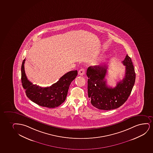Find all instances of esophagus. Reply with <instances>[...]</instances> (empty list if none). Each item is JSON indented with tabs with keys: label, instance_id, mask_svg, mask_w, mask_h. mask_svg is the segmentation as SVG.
<instances>
[{
	"label": "esophagus",
	"instance_id": "1",
	"mask_svg": "<svg viewBox=\"0 0 153 153\" xmlns=\"http://www.w3.org/2000/svg\"><path fill=\"white\" fill-rule=\"evenodd\" d=\"M85 68H82L79 70L78 71V74L79 75L82 76L85 74Z\"/></svg>",
	"mask_w": 153,
	"mask_h": 153
}]
</instances>
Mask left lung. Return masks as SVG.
<instances>
[{"instance_id": "obj_1", "label": "left lung", "mask_w": 153, "mask_h": 153, "mask_svg": "<svg viewBox=\"0 0 153 153\" xmlns=\"http://www.w3.org/2000/svg\"><path fill=\"white\" fill-rule=\"evenodd\" d=\"M122 63L126 66L125 77L114 88L107 85L105 76L108 66L106 64L90 66L88 68V97L94 107L104 110L114 109L127 100L135 82L136 73L132 61L128 55Z\"/></svg>"}]
</instances>
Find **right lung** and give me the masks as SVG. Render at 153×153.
Instances as JSON below:
<instances>
[{
	"label": "right lung",
	"instance_id": "obj_1",
	"mask_svg": "<svg viewBox=\"0 0 153 153\" xmlns=\"http://www.w3.org/2000/svg\"><path fill=\"white\" fill-rule=\"evenodd\" d=\"M23 60L21 67V80L26 94L32 102L38 105L53 108L62 104L66 99L70 84L77 76V71H72L64 74L57 82L48 87L33 85L27 79Z\"/></svg>",
	"mask_w": 153,
	"mask_h": 153
}]
</instances>
